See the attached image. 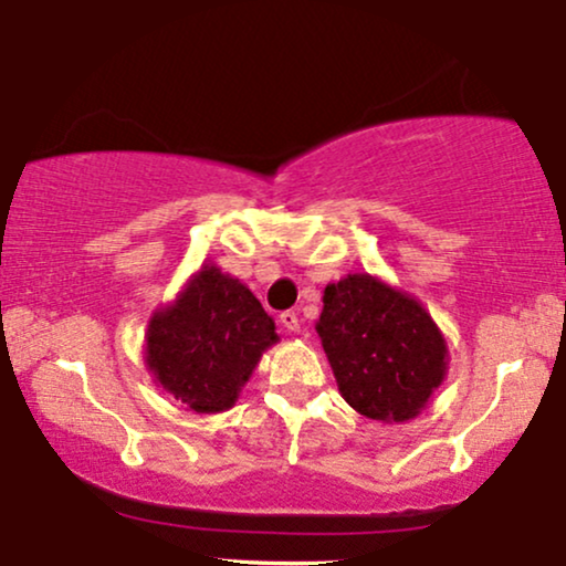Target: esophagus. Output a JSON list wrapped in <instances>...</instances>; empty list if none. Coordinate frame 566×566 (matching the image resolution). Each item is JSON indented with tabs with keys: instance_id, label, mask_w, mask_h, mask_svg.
<instances>
[{
	"instance_id": "34e87169",
	"label": "esophagus",
	"mask_w": 566,
	"mask_h": 566,
	"mask_svg": "<svg viewBox=\"0 0 566 566\" xmlns=\"http://www.w3.org/2000/svg\"><path fill=\"white\" fill-rule=\"evenodd\" d=\"M281 325L285 331H289V334H298V325H302V323H298V315L294 310H285L281 315Z\"/></svg>"
}]
</instances>
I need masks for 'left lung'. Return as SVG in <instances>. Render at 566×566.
<instances>
[{"instance_id": "8db88e82", "label": "left lung", "mask_w": 566, "mask_h": 566, "mask_svg": "<svg viewBox=\"0 0 566 566\" xmlns=\"http://www.w3.org/2000/svg\"><path fill=\"white\" fill-rule=\"evenodd\" d=\"M338 391L374 421H410L448 370V344L413 296L368 272L325 285L317 321Z\"/></svg>"}]
</instances>
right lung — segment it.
Returning a JSON list of instances; mask_svg holds the SVG:
<instances>
[{
  "label": "right lung",
  "mask_w": 566,
  "mask_h": 566,
  "mask_svg": "<svg viewBox=\"0 0 566 566\" xmlns=\"http://www.w3.org/2000/svg\"><path fill=\"white\" fill-rule=\"evenodd\" d=\"M275 342V321L259 298L238 277L206 264L169 307L153 312L145 363L175 400L196 413H222Z\"/></svg>",
  "instance_id": "obj_1"
}]
</instances>
